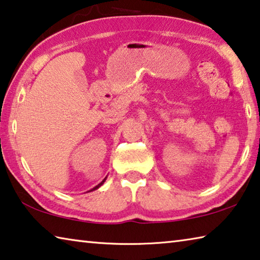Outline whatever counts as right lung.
<instances>
[{
  "label": "right lung",
  "instance_id": "1",
  "mask_svg": "<svg viewBox=\"0 0 260 260\" xmlns=\"http://www.w3.org/2000/svg\"><path fill=\"white\" fill-rule=\"evenodd\" d=\"M105 179H107V178H105ZM105 179L103 180V181H102V182H101V183H99V184H98V186H96V187H94V188H93V189H91V190H89V191H93V190H96V189H98V188H100L101 186H102V184H103V183H104V181H105Z\"/></svg>",
  "mask_w": 260,
  "mask_h": 260
}]
</instances>
